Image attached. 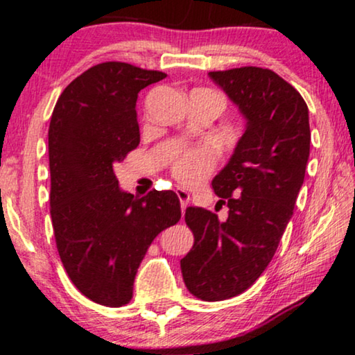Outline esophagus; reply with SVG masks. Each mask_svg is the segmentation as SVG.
Instances as JSON below:
<instances>
[{
  "label": "esophagus",
  "mask_w": 355,
  "mask_h": 355,
  "mask_svg": "<svg viewBox=\"0 0 355 355\" xmlns=\"http://www.w3.org/2000/svg\"><path fill=\"white\" fill-rule=\"evenodd\" d=\"M176 193H178V198H179V202H181V208H182V211H184L187 208V205H189L191 196H189V192L184 191V189H178Z\"/></svg>",
  "instance_id": "1"
}]
</instances>
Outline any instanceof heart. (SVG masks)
<instances>
[{
  "label": "heart",
  "instance_id": "b5f03b06",
  "mask_svg": "<svg viewBox=\"0 0 355 355\" xmlns=\"http://www.w3.org/2000/svg\"><path fill=\"white\" fill-rule=\"evenodd\" d=\"M220 150L213 144H202L184 148L171 159V174L179 184L196 187L216 168Z\"/></svg>",
  "mask_w": 355,
  "mask_h": 355
}]
</instances>
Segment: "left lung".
<instances>
[{"label":"left lung","instance_id":"1","mask_svg":"<svg viewBox=\"0 0 355 355\" xmlns=\"http://www.w3.org/2000/svg\"><path fill=\"white\" fill-rule=\"evenodd\" d=\"M208 76L247 119L234 155L211 182L227 218L196 207L184 216L193 234L181 260L184 283L196 297L216 302L249 289L273 259L304 182L310 125L302 95L271 69Z\"/></svg>","mask_w":355,"mask_h":355}]
</instances>
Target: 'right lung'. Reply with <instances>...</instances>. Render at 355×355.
I'll return each instance as SVG.
<instances>
[{"mask_svg":"<svg viewBox=\"0 0 355 355\" xmlns=\"http://www.w3.org/2000/svg\"><path fill=\"white\" fill-rule=\"evenodd\" d=\"M166 74L106 61L62 90L48 129L50 213L58 254L85 297L106 307L132 299L134 279L155 237L181 220L173 191L123 192L113 171L139 147V92Z\"/></svg>","mask_w":355,"mask_h":355,"instance_id":"1","label":"right lung"}]
</instances>
